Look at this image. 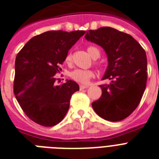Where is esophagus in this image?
I'll return each mask as SVG.
<instances>
[{"mask_svg":"<svg viewBox=\"0 0 159 159\" xmlns=\"http://www.w3.org/2000/svg\"><path fill=\"white\" fill-rule=\"evenodd\" d=\"M88 88V85H82V84H81V85H80V90H84V89H85V88Z\"/></svg>","mask_w":159,"mask_h":159,"instance_id":"1","label":"esophagus"}]
</instances>
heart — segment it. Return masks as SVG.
Returning a JSON list of instances; mask_svg holds the SVG:
<instances>
[{
	"mask_svg": "<svg viewBox=\"0 0 159 159\" xmlns=\"http://www.w3.org/2000/svg\"><path fill=\"white\" fill-rule=\"evenodd\" d=\"M87 51L89 53V55L93 59H98L100 57V52L96 47L94 46H89L87 48ZM65 62L67 64H71L72 63V55L71 53H67L65 57ZM98 67H101L102 64L100 63L95 62ZM70 78H71L73 80L76 81L81 84H88L91 79L95 76V73L92 70H82V69H75L73 71H70L69 73Z\"/></svg>",
	"mask_w": 159,
	"mask_h": 159,
	"instance_id": "1",
	"label": "heart"
}]
</instances>
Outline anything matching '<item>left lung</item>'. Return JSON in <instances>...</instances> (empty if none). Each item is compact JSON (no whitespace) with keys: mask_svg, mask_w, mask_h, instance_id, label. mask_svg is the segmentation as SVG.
<instances>
[{"mask_svg":"<svg viewBox=\"0 0 159 159\" xmlns=\"http://www.w3.org/2000/svg\"><path fill=\"white\" fill-rule=\"evenodd\" d=\"M85 38L104 49L108 67L100 85L102 95L92 102L98 116L111 122L121 121L136 109L147 86L145 50L130 35L110 27L89 30Z\"/></svg>","mask_w":159,"mask_h":159,"instance_id":"8db88e82","label":"left lung"}]
</instances>
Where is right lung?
Masks as SVG:
<instances>
[{"label":"right lung","mask_w":159,"mask_h":159,"mask_svg":"<svg viewBox=\"0 0 159 159\" xmlns=\"http://www.w3.org/2000/svg\"><path fill=\"white\" fill-rule=\"evenodd\" d=\"M84 31H48L32 37L18 52L15 61L13 92L25 114L43 127L62 121L78 84L67 80L56 85L68 50Z\"/></svg>","instance_id":"add662e5"}]
</instances>
